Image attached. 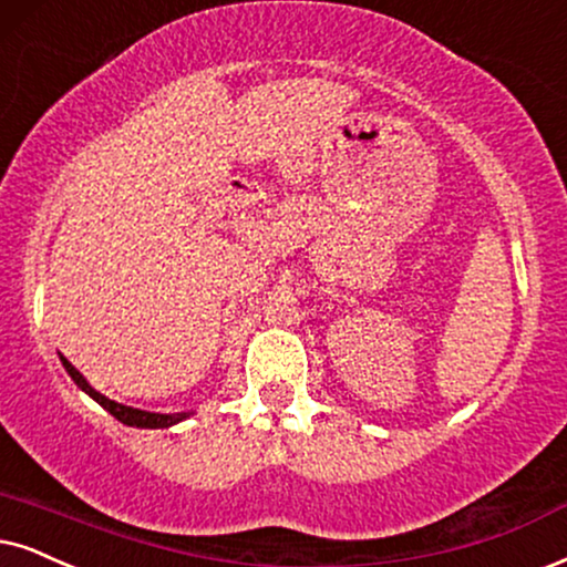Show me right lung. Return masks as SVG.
Instances as JSON below:
<instances>
[{
	"label": "right lung",
	"instance_id": "1",
	"mask_svg": "<svg viewBox=\"0 0 567 567\" xmlns=\"http://www.w3.org/2000/svg\"><path fill=\"white\" fill-rule=\"evenodd\" d=\"M62 367L68 369V374L73 377V382L81 386L85 395H91L96 400L99 405L104 408V411H110L114 419L123 421L127 426H138V429H167V426H175L181 424L183 419H188L190 413H152V411H141V408H131V405H123V403H114V400L104 398L102 392H96L93 386L85 382V377L78 371L73 363L68 361V358H62Z\"/></svg>",
	"mask_w": 567,
	"mask_h": 567
}]
</instances>
